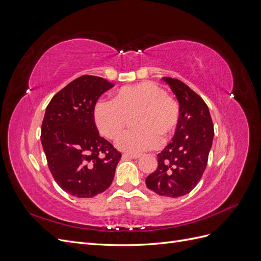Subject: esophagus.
Masks as SVG:
<instances>
[{
    "label": "esophagus",
    "instance_id": "esophagus-1",
    "mask_svg": "<svg viewBox=\"0 0 261 261\" xmlns=\"http://www.w3.org/2000/svg\"><path fill=\"white\" fill-rule=\"evenodd\" d=\"M140 154L137 153H124L123 158H129V159H138Z\"/></svg>",
    "mask_w": 261,
    "mask_h": 261
}]
</instances>
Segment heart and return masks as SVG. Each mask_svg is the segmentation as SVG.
<instances>
[{"label":"heart","mask_w":261,"mask_h":261,"mask_svg":"<svg viewBox=\"0 0 261 261\" xmlns=\"http://www.w3.org/2000/svg\"><path fill=\"white\" fill-rule=\"evenodd\" d=\"M93 122L105 137L115 140L122 135L128 118H134L135 129L118 139L123 151L139 153L169 140L179 122V109L162 87L141 82L117 90L112 101L99 100L93 107Z\"/></svg>","instance_id":"heart-1"}]
</instances>
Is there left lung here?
Wrapping results in <instances>:
<instances>
[{
    "label": "left lung",
    "instance_id": "8db88e82",
    "mask_svg": "<svg viewBox=\"0 0 261 261\" xmlns=\"http://www.w3.org/2000/svg\"><path fill=\"white\" fill-rule=\"evenodd\" d=\"M179 105V122L171 143L158 153V168L146 178L150 191L165 197L184 196L199 180L212 146L213 124L204 101L187 85L163 77Z\"/></svg>",
    "mask_w": 261,
    "mask_h": 261
}]
</instances>
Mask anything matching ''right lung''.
Returning a JSON list of instances; mask_svg holds the SVG:
<instances>
[{"label":"right lung","mask_w":261,"mask_h":261,"mask_svg":"<svg viewBox=\"0 0 261 261\" xmlns=\"http://www.w3.org/2000/svg\"><path fill=\"white\" fill-rule=\"evenodd\" d=\"M114 85L85 75L59 91L45 109L41 143L51 174L63 191L90 198L111 185L122 154L100 137L93 107Z\"/></svg>","instance_id":"right-lung-1"}]
</instances>
